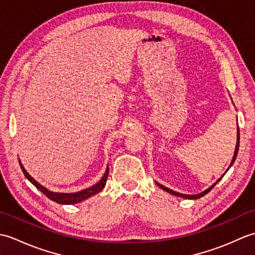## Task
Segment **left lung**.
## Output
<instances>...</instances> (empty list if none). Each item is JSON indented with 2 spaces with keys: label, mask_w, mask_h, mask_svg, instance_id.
I'll return each instance as SVG.
<instances>
[{
  "label": "left lung",
  "mask_w": 255,
  "mask_h": 255,
  "mask_svg": "<svg viewBox=\"0 0 255 255\" xmlns=\"http://www.w3.org/2000/svg\"><path fill=\"white\" fill-rule=\"evenodd\" d=\"M239 140H240V133H239V127H238V139H237V145H236V151H235V154H234V158H232V161H231V163H230V166L234 164V162L236 161V158H237V154H238V151H239ZM229 166V167H230ZM229 170V169H228ZM227 170V171H228ZM224 176V175H223ZM223 176H221L219 180L216 182L213 186H210L209 188H207L206 189V191H204L203 193H200V194H197V195H186V194H181V193H177V192H174V191H172V189H170V188H167V187H165V186H163V185H161V184H159V183H156V185H158L159 187H161L162 189H163V191H165V192H167V193H170V194H172V195H175V196H178V197H183V198H188V199H197V198H200V197H203L204 195H206L207 194L208 192H210L211 189H213V187L216 185V184H217L221 178H223Z\"/></svg>",
  "instance_id": "obj_1"
}]
</instances>
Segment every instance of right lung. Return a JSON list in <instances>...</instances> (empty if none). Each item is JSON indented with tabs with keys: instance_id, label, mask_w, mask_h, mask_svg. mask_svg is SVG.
Listing matches in <instances>:
<instances>
[{
	"instance_id": "1",
	"label": "right lung",
	"mask_w": 255,
	"mask_h": 255,
	"mask_svg": "<svg viewBox=\"0 0 255 255\" xmlns=\"http://www.w3.org/2000/svg\"><path fill=\"white\" fill-rule=\"evenodd\" d=\"M19 165H20V169L21 171H23L24 175L28 178V181H30L31 184H34V185L39 189V191L46 195V196L53 200V202H56L58 204H64V205H71V204H77V203H80L82 202V200L84 199H88L90 198L91 196H93V195L100 193L103 188H104L105 184H106V181H107V176H108V173H110V169H106L104 175H103L102 180L95 184V185H93L92 187H89L86 189H83V191L81 192H77V193H71V194H67V193H53V192H50L49 189H47L46 187H44L42 185H40L39 183L36 182L34 178H32L28 173L26 172V170L24 169V166L21 165L20 161H19Z\"/></svg>"
}]
</instances>
